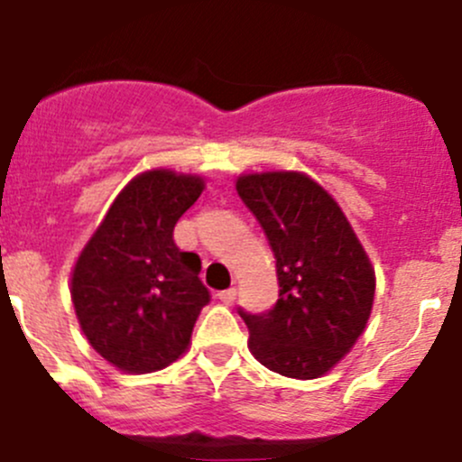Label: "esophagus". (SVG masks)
I'll use <instances>...</instances> for the list:
<instances>
[{
	"instance_id": "34e87169",
	"label": "esophagus",
	"mask_w": 462,
	"mask_h": 462,
	"mask_svg": "<svg viewBox=\"0 0 462 462\" xmlns=\"http://www.w3.org/2000/svg\"><path fill=\"white\" fill-rule=\"evenodd\" d=\"M236 296H237L236 289H225V291L217 293V298H220L222 304H233L236 302Z\"/></svg>"
}]
</instances>
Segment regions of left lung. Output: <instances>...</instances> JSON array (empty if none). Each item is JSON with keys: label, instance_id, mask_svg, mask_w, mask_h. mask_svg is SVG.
<instances>
[{"label": "left lung", "instance_id": "obj_1", "mask_svg": "<svg viewBox=\"0 0 462 462\" xmlns=\"http://www.w3.org/2000/svg\"><path fill=\"white\" fill-rule=\"evenodd\" d=\"M237 196L263 226L278 302L242 311L258 363L287 378H320L349 354L374 307L375 271L337 202L300 171L245 173Z\"/></svg>", "mask_w": 462, "mask_h": 462}]
</instances>
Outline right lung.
Segmentation results:
<instances>
[{
    "label": "right lung",
    "mask_w": 462,
    "mask_h": 462,
    "mask_svg": "<svg viewBox=\"0 0 462 462\" xmlns=\"http://www.w3.org/2000/svg\"><path fill=\"white\" fill-rule=\"evenodd\" d=\"M204 178L151 169L117 193L70 273L79 327L106 363L126 374L169 367L191 342L208 302L199 258L173 242L175 222Z\"/></svg>",
    "instance_id": "obj_1"
}]
</instances>
